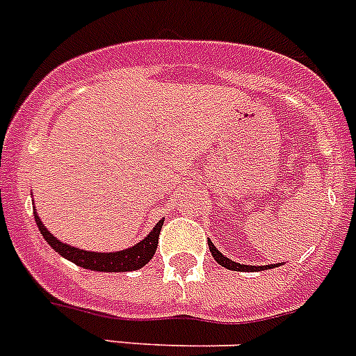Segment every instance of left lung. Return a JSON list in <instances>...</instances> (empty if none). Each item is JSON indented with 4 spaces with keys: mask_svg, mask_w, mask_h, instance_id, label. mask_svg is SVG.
<instances>
[{
    "mask_svg": "<svg viewBox=\"0 0 356 356\" xmlns=\"http://www.w3.org/2000/svg\"><path fill=\"white\" fill-rule=\"evenodd\" d=\"M208 246H210V252L213 255V259L219 262L220 266L224 268H228V270H234V271H262V270H270V268H275V264H268V266H246V264H238V262H234L232 259L228 257H224L222 253L213 246L211 241H208Z\"/></svg>",
    "mask_w": 356,
    "mask_h": 356,
    "instance_id": "obj_1",
    "label": "left lung"
}]
</instances>
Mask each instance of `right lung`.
<instances>
[{"label":"right lung","instance_id":"obj_1","mask_svg":"<svg viewBox=\"0 0 356 356\" xmlns=\"http://www.w3.org/2000/svg\"><path fill=\"white\" fill-rule=\"evenodd\" d=\"M35 224L40 228L41 235L44 237V241L52 246L54 252H58L59 255L65 257L67 261L74 262V264L81 266L85 270L92 271H134L143 268L145 264L150 262V259L154 257L155 250H157V243H159V234L161 228H163L164 220H159L155 224V228L152 229L148 237H145L141 243H137L136 246L128 248V250H121V252L115 253H97V252H86V250H79V248L68 246V244L61 243L58 238L50 234L49 229L44 228L43 222H41L38 211H34Z\"/></svg>","mask_w":356,"mask_h":356}]
</instances>
